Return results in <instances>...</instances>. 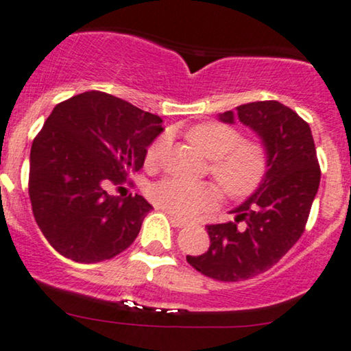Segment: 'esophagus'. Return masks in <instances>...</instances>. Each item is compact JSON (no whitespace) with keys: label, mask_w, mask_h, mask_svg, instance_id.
<instances>
[{"label":"esophagus","mask_w":351,"mask_h":351,"mask_svg":"<svg viewBox=\"0 0 351 351\" xmlns=\"http://www.w3.org/2000/svg\"><path fill=\"white\" fill-rule=\"evenodd\" d=\"M168 217H170V223H171L175 228H183V226H186V224H188V221L181 219V217L173 216L171 213H168Z\"/></svg>","instance_id":"34e87169"}]
</instances>
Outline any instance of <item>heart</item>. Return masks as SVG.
<instances>
[{"label": "heart", "mask_w": 351, "mask_h": 351, "mask_svg": "<svg viewBox=\"0 0 351 351\" xmlns=\"http://www.w3.org/2000/svg\"><path fill=\"white\" fill-rule=\"evenodd\" d=\"M193 147L211 160L209 171L231 198H243L261 184L269 167L267 148L259 140H244L239 128L221 122H204L186 134ZM168 136L162 135L147 150V163L162 160ZM148 196L160 209L175 216H195L219 199L213 183H191L180 178H163L152 184Z\"/></svg>", "instance_id": "b5f03b06"}]
</instances>
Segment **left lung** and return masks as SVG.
Instances as JSON below:
<instances>
[{"instance_id":"1","label":"left lung","mask_w":351,"mask_h":351,"mask_svg":"<svg viewBox=\"0 0 351 351\" xmlns=\"http://www.w3.org/2000/svg\"><path fill=\"white\" fill-rule=\"evenodd\" d=\"M219 120H239L256 132L267 148L269 167L256 191L231 211L234 221L206 226L209 249L186 261L211 279L237 282L271 269L299 241L320 184V167L308 123L277 100L244 104L219 114Z\"/></svg>"}]
</instances>
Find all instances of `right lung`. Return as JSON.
Masks as SVG:
<instances>
[{
	"label": "right lung",
	"instance_id": "add662e5",
	"mask_svg": "<svg viewBox=\"0 0 351 351\" xmlns=\"http://www.w3.org/2000/svg\"><path fill=\"white\" fill-rule=\"evenodd\" d=\"M162 122L99 90L54 107L31 147L29 198L36 223L60 256L100 263L134 243L152 204L140 195L112 196L106 186L143 167Z\"/></svg>",
	"mask_w": 351,
	"mask_h": 351
}]
</instances>
